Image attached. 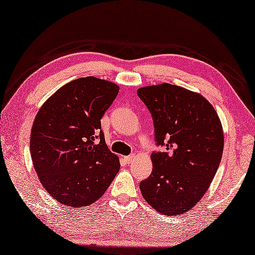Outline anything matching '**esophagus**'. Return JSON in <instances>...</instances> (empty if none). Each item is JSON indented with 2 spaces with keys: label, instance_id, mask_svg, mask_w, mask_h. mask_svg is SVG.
I'll return each instance as SVG.
<instances>
[{
  "label": "esophagus",
  "instance_id": "34e87169",
  "mask_svg": "<svg viewBox=\"0 0 255 255\" xmlns=\"http://www.w3.org/2000/svg\"><path fill=\"white\" fill-rule=\"evenodd\" d=\"M133 159H134L133 155H127V156H125V158H124V160H125V162H126V163H130V162Z\"/></svg>",
  "mask_w": 255,
  "mask_h": 255
}]
</instances>
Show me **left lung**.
Returning a JSON list of instances; mask_svg holds the SVG:
<instances>
[{
    "mask_svg": "<svg viewBox=\"0 0 255 255\" xmlns=\"http://www.w3.org/2000/svg\"><path fill=\"white\" fill-rule=\"evenodd\" d=\"M137 93L152 116L156 145L166 149L151 153L153 169L140 191L159 213L181 215L199 202L218 170L224 151L220 119L205 97L181 86H144Z\"/></svg>",
    "mask_w": 255,
    "mask_h": 255,
    "instance_id": "left-lung-1",
    "label": "left lung"
}]
</instances>
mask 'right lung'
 <instances>
[{
	"instance_id": "add662e5",
	"label": "right lung",
	"mask_w": 255,
	"mask_h": 255,
	"mask_svg": "<svg viewBox=\"0 0 255 255\" xmlns=\"http://www.w3.org/2000/svg\"><path fill=\"white\" fill-rule=\"evenodd\" d=\"M118 91L108 81L80 78L59 89L37 113L30 133L32 164L42 186L64 206L93 204L121 169L101 129Z\"/></svg>"
}]
</instances>
